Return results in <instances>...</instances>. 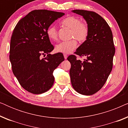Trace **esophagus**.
<instances>
[{
  "label": "esophagus",
  "instance_id": "1",
  "mask_svg": "<svg viewBox=\"0 0 128 128\" xmlns=\"http://www.w3.org/2000/svg\"><path fill=\"white\" fill-rule=\"evenodd\" d=\"M64 59H67V58H68V55H66V54H64Z\"/></svg>",
  "mask_w": 128,
  "mask_h": 128
}]
</instances>
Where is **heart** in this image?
Segmentation results:
<instances>
[{"label": "heart", "mask_w": 128, "mask_h": 128, "mask_svg": "<svg viewBox=\"0 0 128 128\" xmlns=\"http://www.w3.org/2000/svg\"><path fill=\"white\" fill-rule=\"evenodd\" d=\"M61 24L64 27L70 29V38H76L78 42H82L87 40L89 33V28L87 23L81 22L78 17L69 16L64 19ZM46 34L48 37L52 41L58 39V30L55 26H50L47 29ZM78 45L76 40L72 39L67 41L60 42L55 46L57 52L63 54H70L73 51Z\"/></svg>", "instance_id": "obj_1"}]
</instances>
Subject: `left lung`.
<instances>
[{
    "instance_id": "left-lung-1",
    "label": "left lung",
    "mask_w": 128,
    "mask_h": 128,
    "mask_svg": "<svg viewBox=\"0 0 128 128\" xmlns=\"http://www.w3.org/2000/svg\"><path fill=\"white\" fill-rule=\"evenodd\" d=\"M72 12L83 17L89 33L87 40L74 52L86 59L81 61L74 55L67 58L71 64L69 73L72 85L78 93L92 95L102 88L112 69L115 52L112 33L106 21L98 14L84 10Z\"/></svg>"
}]
</instances>
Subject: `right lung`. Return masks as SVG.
I'll return each mask as SVG.
<instances>
[{"label":"right lung","instance_id":"1","mask_svg":"<svg viewBox=\"0 0 128 128\" xmlns=\"http://www.w3.org/2000/svg\"><path fill=\"white\" fill-rule=\"evenodd\" d=\"M64 13L47 10L30 12L18 22L10 40L9 58L13 74L26 90L34 94L47 92L54 83V70L63 62L46 34L48 27ZM47 55L41 59L40 55Z\"/></svg>","mask_w":128,"mask_h":128}]
</instances>
